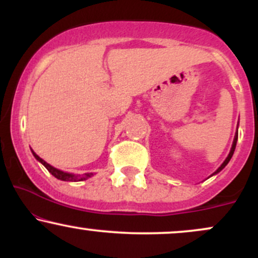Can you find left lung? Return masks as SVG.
<instances>
[{
	"mask_svg": "<svg viewBox=\"0 0 258 258\" xmlns=\"http://www.w3.org/2000/svg\"><path fill=\"white\" fill-rule=\"evenodd\" d=\"M236 141H238V131H236V133H235V136H234V141H233V146H232V149H230V152H229V154H228V156H227V159L224 160L223 161V164L221 165L220 167L217 168V170L215 171L214 173H212V176H214V174H216V173H218V172H221L222 170H223L224 167L227 166V164L228 162L230 161V159H232V156H233V154H234V150H235V147H236Z\"/></svg>",
	"mask_w": 258,
	"mask_h": 258,
	"instance_id": "8db88e82",
	"label": "left lung"
}]
</instances>
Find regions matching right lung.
Here are the masks:
<instances>
[{"label":"right lung","mask_w":258,"mask_h":258,"mask_svg":"<svg viewBox=\"0 0 258 258\" xmlns=\"http://www.w3.org/2000/svg\"><path fill=\"white\" fill-rule=\"evenodd\" d=\"M31 152H32V150H31ZM32 155L35 156V159H36L37 161H40L41 164H42L43 166L49 171V173H52L53 176L55 177V178H58L60 180H67V182H80V180H85V179L90 178L91 176H93V173H85L84 176H80V174H73V173L64 172V171L58 170V168L53 167L49 164H47V162L44 161L43 159H41L40 156H38L35 152H32Z\"/></svg>","instance_id":"1"}]
</instances>
